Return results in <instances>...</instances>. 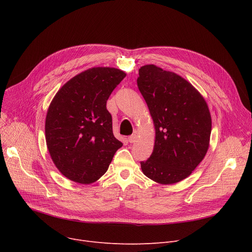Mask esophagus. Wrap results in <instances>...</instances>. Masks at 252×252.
<instances>
[{
    "label": "esophagus",
    "instance_id": "1",
    "mask_svg": "<svg viewBox=\"0 0 252 252\" xmlns=\"http://www.w3.org/2000/svg\"><path fill=\"white\" fill-rule=\"evenodd\" d=\"M137 135L136 134H134V135H131V136H129L128 138H127V141L129 142V143H135L136 142V140H137Z\"/></svg>",
    "mask_w": 252,
    "mask_h": 252
}]
</instances>
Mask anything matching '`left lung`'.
I'll return each mask as SVG.
<instances>
[{
  "instance_id": "obj_1",
  "label": "left lung",
  "mask_w": 252,
  "mask_h": 252,
  "mask_svg": "<svg viewBox=\"0 0 252 252\" xmlns=\"http://www.w3.org/2000/svg\"><path fill=\"white\" fill-rule=\"evenodd\" d=\"M138 88L155 128L151 156L143 174L161 185L188 178L209 147L211 116L203 96L181 75L154 64L139 69Z\"/></svg>"
}]
</instances>
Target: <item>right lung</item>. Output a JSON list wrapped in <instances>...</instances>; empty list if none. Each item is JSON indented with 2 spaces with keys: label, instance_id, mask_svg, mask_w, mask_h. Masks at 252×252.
<instances>
[{
  "label": "right lung",
  "instance_id": "right-lung-1",
  "mask_svg": "<svg viewBox=\"0 0 252 252\" xmlns=\"http://www.w3.org/2000/svg\"><path fill=\"white\" fill-rule=\"evenodd\" d=\"M126 75L114 67L87 69L65 83L51 101L45 123L47 147L68 180L85 185L98 181L123 146L113 136L106 102Z\"/></svg>",
  "mask_w": 252,
  "mask_h": 252
}]
</instances>
